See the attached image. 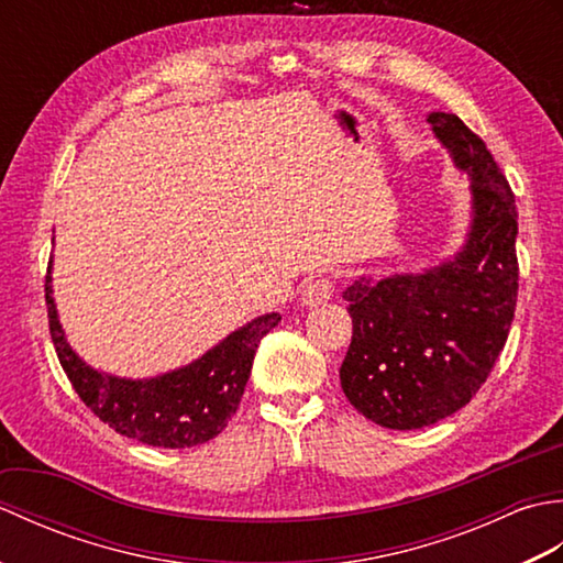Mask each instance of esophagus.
<instances>
[{
  "mask_svg": "<svg viewBox=\"0 0 563 563\" xmlns=\"http://www.w3.org/2000/svg\"><path fill=\"white\" fill-rule=\"evenodd\" d=\"M333 297V280L324 278V275H319V278L309 280L302 285V292H300V300L307 307H319L329 302Z\"/></svg>",
  "mask_w": 563,
  "mask_h": 563,
  "instance_id": "1",
  "label": "esophagus"
}]
</instances>
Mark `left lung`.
Returning <instances> with one entry per match:
<instances>
[{"mask_svg": "<svg viewBox=\"0 0 563 563\" xmlns=\"http://www.w3.org/2000/svg\"><path fill=\"white\" fill-rule=\"evenodd\" d=\"M428 123L472 181L466 242L423 273L357 278L343 292L353 319L343 394L391 430L433 426L472 401L504 351L518 302V210L504 172L454 113H430Z\"/></svg>", "mask_w": 563, "mask_h": 563, "instance_id": "obj_1", "label": "left lung"}]
</instances>
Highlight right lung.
I'll list each match as a JSON object with an SVG mask.
<instances>
[{
  "instance_id": "obj_1",
  "label": "right lung",
  "mask_w": 563,
  "mask_h": 563,
  "mask_svg": "<svg viewBox=\"0 0 563 563\" xmlns=\"http://www.w3.org/2000/svg\"><path fill=\"white\" fill-rule=\"evenodd\" d=\"M51 280L47 273V324L71 387L115 433L152 448H194L222 433L242 401L261 339L280 321L275 312L263 314L232 331L186 367L150 379H125L99 373L69 349L57 319Z\"/></svg>"
}]
</instances>
